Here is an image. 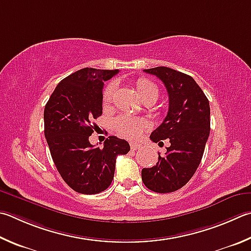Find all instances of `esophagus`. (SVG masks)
<instances>
[{
    "label": "esophagus",
    "instance_id": "esophagus-1",
    "mask_svg": "<svg viewBox=\"0 0 251 251\" xmlns=\"http://www.w3.org/2000/svg\"><path fill=\"white\" fill-rule=\"evenodd\" d=\"M139 147H140V145L135 144V143H130V149L131 150H137V149H139Z\"/></svg>",
    "mask_w": 251,
    "mask_h": 251
}]
</instances>
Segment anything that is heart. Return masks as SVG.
Masks as SVG:
<instances>
[{
  "label": "heart",
  "mask_w": 251,
  "mask_h": 251,
  "mask_svg": "<svg viewBox=\"0 0 251 251\" xmlns=\"http://www.w3.org/2000/svg\"><path fill=\"white\" fill-rule=\"evenodd\" d=\"M136 86H137L138 92L144 101L149 98H158V86L152 83L151 81L140 78L136 81ZM115 83H110L105 89H104L102 95V102L104 106L110 105L114 94H115ZM114 125H115V128L118 130V133L129 139L138 138L139 136L143 134V131L148 129L150 126L149 122L147 120H145V118H135L128 115H123L117 117L115 122H114Z\"/></svg>",
  "instance_id": "heart-1"
}]
</instances>
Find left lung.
<instances>
[{
    "mask_svg": "<svg viewBox=\"0 0 251 251\" xmlns=\"http://www.w3.org/2000/svg\"><path fill=\"white\" fill-rule=\"evenodd\" d=\"M144 71L160 79L169 95V111L150 139L159 144L168 139L170 146L165 156L159 153L156 166L141 170V179L153 192H175L188 183L202 160L211 130L209 103L192 76L183 72L168 67Z\"/></svg>",
    "mask_w": 251,
    "mask_h": 251,
    "instance_id": "obj_1",
    "label": "left lung"
}]
</instances>
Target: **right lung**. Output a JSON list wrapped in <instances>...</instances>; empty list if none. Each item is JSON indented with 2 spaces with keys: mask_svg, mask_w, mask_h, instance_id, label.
Wrapping results in <instances>:
<instances>
[{
  "mask_svg": "<svg viewBox=\"0 0 251 251\" xmlns=\"http://www.w3.org/2000/svg\"><path fill=\"white\" fill-rule=\"evenodd\" d=\"M118 70L84 68L58 83L45 106V137L58 172L75 192L97 194L111 185L116 157L129 151L124 139L110 136L103 148L89 137L102 115L104 81Z\"/></svg>",
  "mask_w": 251,
  "mask_h": 251,
  "instance_id": "1",
  "label": "right lung"
}]
</instances>
